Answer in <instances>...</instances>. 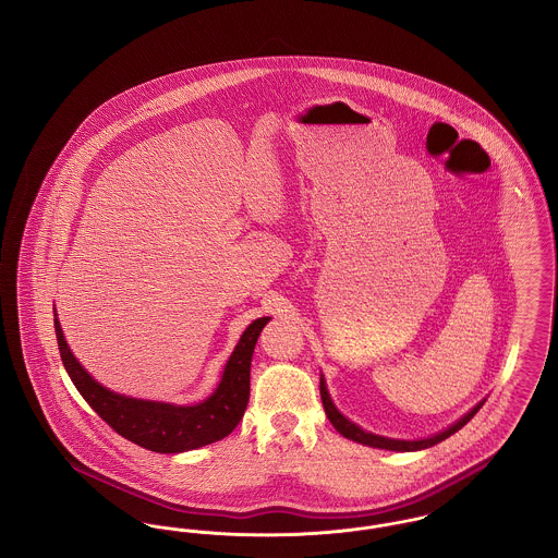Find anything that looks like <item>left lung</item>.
I'll return each instance as SVG.
<instances>
[{
  "mask_svg": "<svg viewBox=\"0 0 558 558\" xmlns=\"http://www.w3.org/2000/svg\"><path fill=\"white\" fill-rule=\"evenodd\" d=\"M322 401H323V410L327 413V417H329V422L333 424V428L342 435V437H347V439L356 440V442H361V445H367V447H378V449H388V451H420V449H426V447H433V445H437L440 440L447 439V437H451L453 433H458L464 424H469L470 420H472V415L476 413V411L483 408V403L485 401H481L478 405H474L472 410L464 415V417H460L456 424H451L447 430H442L439 435H435V437H428V439H417V440H401V439H388V437H380V435H374V433H367V430H363V428H359L356 424H352L351 420H347L340 411L336 410V405L331 403V397H329V392H327V386H325V380H323L322 376Z\"/></svg>",
  "mask_w": 558,
  "mask_h": 558,
  "instance_id": "left-lung-1",
  "label": "left lung"
}]
</instances>
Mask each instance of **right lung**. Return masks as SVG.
I'll return each instance as SVG.
<instances>
[{
    "mask_svg": "<svg viewBox=\"0 0 558 558\" xmlns=\"http://www.w3.org/2000/svg\"><path fill=\"white\" fill-rule=\"evenodd\" d=\"M268 322L270 317H263L247 325L225 365L218 388L197 405L132 399L105 388L73 356L57 315L54 329L62 365L92 410L123 439L157 453H182L225 439L235 430L250 401V365L254 347Z\"/></svg>",
    "mask_w": 558,
    "mask_h": 558,
    "instance_id": "1",
    "label": "right lung"
}]
</instances>
